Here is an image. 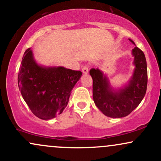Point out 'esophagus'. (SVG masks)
I'll return each mask as SVG.
<instances>
[{"label":"esophagus","mask_w":161,"mask_h":161,"mask_svg":"<svg viewBox=\"0 0 161 161\" xmlns=\"http://www.w3.org/2000/svg\"><path fill=\"white\" fill-rule=\"evenodd\" d=\"M82 72L84 74V75H86L89 72V67L87 65H84V67L82 68Z\"/></svg>","instance_id":"obj_1"}]
</instances>
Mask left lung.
<instances>
[{"mask_svg": "<svg viewBox=\"0 0 161 161\" xmlns=\"http://www.w3.org/2000/svg\"><path fill=\"white\" fill-rule=\"evenodd\" d=\"M133 44L135 43L130 39ZM135 65L133 76L124 88L114 90L107 77L98 69H90L92 78V97L98 108L105 116L120 118L127 116L136 108L147 90L148 71L144 53L137 47L132 50Z\"/></svg>", "mask_w": 161, "mask_h": 161, "instance_id": "left-lung-1", "label": "left lung"}]
</instances>
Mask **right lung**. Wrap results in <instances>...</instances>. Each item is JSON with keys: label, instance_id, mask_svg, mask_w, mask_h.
Returning a JSON list of instances; mask_svg holds the SVG:
<instances>
[{"label": "right lung", "instance_id": "1", "mask_svg": "<svg viewBox=\"0 0 161 161\" xmlns=\"http://www.w3.org/2000/svg\"><path fill=\"white\" fill-rule=\"evenodd\" d=\"M82 72L65 68L45 67L34 59L31 48L25 52L18 75V86L31 112L42 120L62 114Z\"/></svg>", "mask_w": 161, "mask_h": 161}]
</instances>
